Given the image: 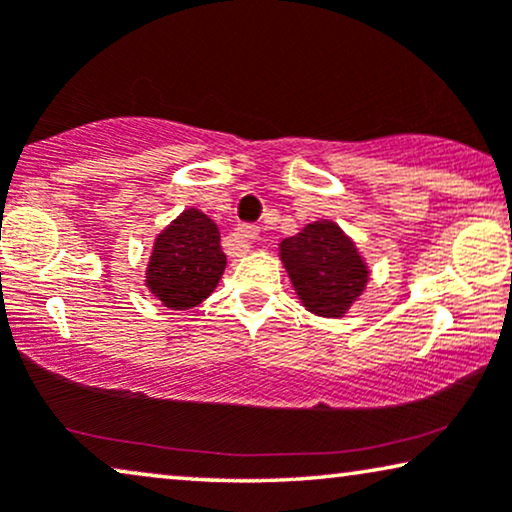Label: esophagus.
I'll return each mask as SVG.
<instances>
[{"label":"esophagus","mask_w":512,"mask_h":512,"mask_svg":"<svg viewBox=\"0 0 512 512\" xmlns=\"http://www.w3.org/2000/svg\"><path fill=\"white\" fill-rule=\"evenodd\" d=\"M235 235L242 240L244 249H251V244H254L258 237H261V230H258L256 226H247V223H242V226L235 228Z\"/></svg>","instance_id":"obj_1"}]
</instances>
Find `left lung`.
<instances>
[{"instance_id":"obj_1","label":"left lung","mask_w":512,"mask_h":512,"mask_svg":"<svg viewBox=\"0 0 512 512\" xmlns=\"http://www.w3.org/2000/svg\"><path fill=\"white\" fill-rule=\"evenodd\" d=\"M279 261L307 312L342 319L366 291L370 268L356 242L331 219L312 221L279 242Z\"/></svg>"}]
</instances>
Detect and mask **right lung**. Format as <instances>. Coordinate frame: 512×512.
<instances>
[{
    "label": "right lung",
    "mask_w": 512,
    "mask_h": 512,
    "mask_svg": "<svg viewBox=\"0 0 512 512\" xmlns=\"http://www.w3.org/2000/svg\"><path fill=\"white\" fill-rule=\"evenodd\" d=\"M226 270L219 226L188 207L153 240L144 286L167 310H193L219 286Z\"/></svg>",
    "instance_id": "obj_1"
}]
</instances>
